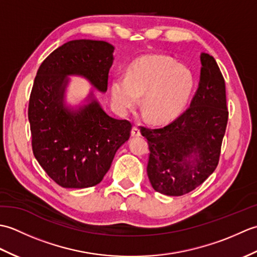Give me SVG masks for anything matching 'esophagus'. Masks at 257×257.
I'll return each mask as SVG.
<instances>
[{
	"label": "esophagus",
	"mask_w": 257,
	"mask_h": 257,
	"mask_svg": "<svg viewBox=\"0 0 257 257\" xmlns=\"http://www.w3.org/2000/svg\"><path fill=\"white\" fill-rule=\"evenodd\" d=\"M132 135H133V137H139V136L141 135L140 129H139L138 125H134L133 130H132Z\"/></svg>",
	"instance_id": "obj_1"
}]
</instances>
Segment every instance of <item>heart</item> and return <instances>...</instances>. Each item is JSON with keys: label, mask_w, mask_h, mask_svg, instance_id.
Here are the masks:
<instances>
[{"label": "heart", "mask_w": 257, "mask_h": 257, "mask_svg": "<svg viewBox=\"0 0 257 257\" xmlns=\"http://www.w3.org/2000/svg\"><path fill=\"white\" fill-rule=\"evenodd\" d=\"M194 88L191 69L163 55H147L129 65L127 77H114L111 95L119 110L128 111L144 97V109L158 121L177 117L187 105Z\"/></svg>", "instance_id": "heart-1"}]
</instances>
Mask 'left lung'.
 I'll return each mask as SVG.
<instances>
[{"label": "left lung", "instance_id": "left-lung-1", "mask_svg": "<svg viewBox=\"0 0 257 257\" xmlns=\"http://www.w3.org/2000/svg\"><path fill=\"white\" fill-rule=\"evenodd\" d=\"M199 88L190 107L159 128L140 127L148 141L147 173L157 192L180 196L198 188L220 160L228 111L225 83L215 59L201 54Z\"/></svg>", "mask_w": 257, "mask_h": 257}]
</instances>
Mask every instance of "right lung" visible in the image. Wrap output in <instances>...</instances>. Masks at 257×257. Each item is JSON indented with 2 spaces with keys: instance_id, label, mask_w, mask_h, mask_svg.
<instances>
[{
  "instance_id": "1",
  "label": "right lung",
  "mask_w": 257,
  "mask_h": 257,
  "mask_svg": "<svg viewBox=\"0 0 257 257\" xmlns=\"http://www.w3.org/2000/svg\"><path fill=\"white\" fill-rule=\"evenodd\" d=\"M113 46L103 41L75 40L48 55L37 70L29 103L32 149L54 182L67 189L99 183L133 124L114 119L91 100L79 110L64 106L67 75H80L106 91Z\"/></svg>"
}]
</instances>
